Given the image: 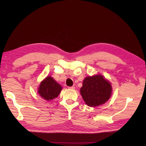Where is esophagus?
<instances>
[{
	"mask_svg": "<svg viewBox=\"0 0 146 146\" xmlns=\"http://www.w3.org/2000/svg\"><path fill=\"white\" fill-rule=\"evenodd\" d=\"M68 88L70 89V90H74V89H75V87H69Z\"/></svg>",
	"mask_w": 146,
	"mask_h": 146,
	"instance_id": "obj_1",
	"label": "esophagus"
}]
</instances>
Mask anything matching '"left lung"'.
<instances>
[{
  "mask_svg": "<svg viewBox=\"0 0 146 146\" xmlns=\"http://www.w3.org/2000/svg\"><path fill=\"white\" fill-rule=\"evenodd\" d=\"M110 82L100 74L86 77L80 88L82 98L90 107L103 105L110 98L112 94Z\"/></svg>",
  "mask_w": 146,
  "mask_h": 146,
  "instance_id": "1",
  "label": "left lung"
}]
</instances>
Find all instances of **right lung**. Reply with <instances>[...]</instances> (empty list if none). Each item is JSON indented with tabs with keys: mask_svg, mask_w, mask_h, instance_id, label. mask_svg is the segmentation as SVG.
I'll use <instances>...</instances> for the list:
<instances>
[{
	"mask_svg": "<svg viewBox=\"0 0 146 146\" xmlns=\"http://www.w3.org/2000/svg\"><path fill=\"white\" fill-rule=\"evenodd\" d=\"M62 87L51 76H47L40 83L37 93L47 101H51L59 95Z\"/></svg>",
	"mask_w": 146,
	"mask_h": 146,
	"instance_id": "add662e5",
	"label": "right lung"
}]
</instances>
